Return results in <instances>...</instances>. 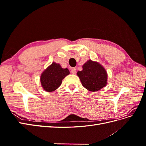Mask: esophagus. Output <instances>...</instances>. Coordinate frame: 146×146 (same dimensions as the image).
Returning <instances> with one entry per match:
<instances>
[{
	"instance_id": "34e87169",
	"label": "esophagus",
	"mask_w": 146,
	"mask_h": 146,
	"mask_svg": "<svg viewBox=\"0 0 146 146\" xmlns=\"http://www.w3.org/2000/svg\"><path fill=\"white\" fill-rule=\"evenodd\" d=\"M76 72H77V69L75 68H73L71 69V73L72 74H76Z\"/></svg>"
}]
</instances>
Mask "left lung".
Listing matches in <instances>:
<instances>
[{
	"label": "left lung",
	"mask_w": 146,
	"mask_h": 146,
	"mask_svg": "<svg viewBox=\"0 0 146 146\" xmlns=\"http://www.w3.org/2000/svg\"><path fill=\"white\" fill-rule=\"evenodd\" d=\"M82 68L77 75L82 85L88 91H98L107 85V72L99 63L89 60L82 66Z\"/></svg>",
	"instance_id": "1"
}]
</instances>
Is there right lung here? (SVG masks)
I'll list each match as a JSON object with an SVG mask.
<instances>
[{"label":"right lung","mask_w":146,"mask_h":146,"mask_svg":"<svg viewBox=\"0 0 146 146\" xmlns=\"http://www.w3.org/2000/svg\"><path fill=\"white\" fill-rule=\"evenodd\" d=\"M69 74L68 68H62L60 64L53 62L41 74L40 82L43 90L47 92L55 91Z\"/></svg>","instance_id":"1"}]
</instances>
